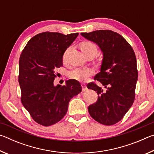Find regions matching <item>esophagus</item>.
Instances as JSON below:
<instances>
[{
	"label": "esophagus",
	"instance_id": "34e87169",
	"mask_svg": "<svg viewBox=\"0 0 154 154\" xmlns=\"http://www.w3.org/2000/svg\"><path fill=\"white\" fill-rule=\"evenodd\" d=\"M82 91H83V92H85V91H86L88 90L86 85H85V83H82Z\"/></svg>",
	"mask_w": 154,
	"mask_h": 154
}]
</instances>
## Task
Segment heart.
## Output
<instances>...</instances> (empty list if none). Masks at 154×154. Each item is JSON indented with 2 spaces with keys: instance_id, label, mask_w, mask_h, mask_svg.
<instances>
[{
  "instance_id": "1",
  "label": "heart",
  "mask_w": 154,
  "mask_h": 154,
  "mask_svg": "<svg viewBox=\"0 0 154 154\" xmlns=\"http://www.w3.org/2000/svg\"><path fill=\"white\" fill-rule=\"evenodd\" d=\"M80 49L84 55H87L90 53H95L97 52V48L94 43L90 41H83L80 43ZM69 49H67L62 56V60L66 62L67 54L69 53ZM94 73V70L90 68H75L70 72V77L78 81H85L88 78L92 76Z\"/></svg>"
}]
</instances>
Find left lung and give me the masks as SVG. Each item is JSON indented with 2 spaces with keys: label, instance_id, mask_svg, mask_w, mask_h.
I'll list each match as a JSON object with an SVG mask.
<instances>
[{
  "label": "left lung",
  "instance_id": "left-lung-1",
  "mask_svg": "<svg viewBox=\"0 0 154 154\" xmlns=\"http://www.w3.org/2000/svg\"><path fill=\"white\" fill-rule=\"evenodd\" d=\"M81 35L97 44L103 54L100 71L94 80L106 90L103 91L94 82L88 83V89L98 95L88 111L96 122L111 126L124 118L134 103L138 79L136 56L126 40L113 31L99 30Z\"/></svg>",
  "mask_w": 154,
  "mask_h": 154
}]
</instances>
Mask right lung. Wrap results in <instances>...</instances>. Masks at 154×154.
<instances>
[{
  "instance_id": "1",
  "label": "right lung",
  "mask_w": 154,
  "mask_h": 154,
  "mask_svg": "<svg viewBox=\"0 0 154 154\" xmlns=\"http://www.w3.org/2000/svg\"><path fill=\"white\" fill-rule=\"evenodd\" d=\"M79 33L65 35L44 32L33 36L21 54L19 80L21 101L36 123L49 126L66 115L71 99L82 92L77 80L66 85L54 84L56 69L62 66V56Z\"/></svg>"
}]
</instances>
